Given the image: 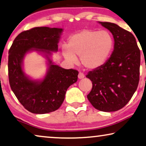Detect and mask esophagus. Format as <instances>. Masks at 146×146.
<instances>
[{
	"mask_svg": "<svg viewBox=\"0 0 146 146\" xmlns=\"http://www.w3.org/2000/svg\"><path fill=\"white\" fill-rule=\"evenodd\" d=\"M78 77H79V79H83V78L84 77V73H81V72H79V75H78Z\"/></svg>",
	"mask_w": 146,
	"mask_h": 146,
	"instance_id": "obj_1",
	"label": "esophagus"
}]
</instances>
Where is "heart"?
I'll list each match as a JSON object with an SVG mask.
<instances>
[{"label": "heart", "instance_id": "heart-1", "mask_svg": "<svg viewBox=\"0 0 146 146\" xmlns=\"http://www.w3.org/2000/svg\"><path fill=\"white\" fill-rule=\"evenodd\" d=\"M113 44V38L108 32L84 29L69 38L67 48L63 50V54L66 59L73 64L77 62L76 56H80L82 66L94 70L106 62Z\"/></svg>", "mask_w": 146, "mask_h": 146}]
</instances>
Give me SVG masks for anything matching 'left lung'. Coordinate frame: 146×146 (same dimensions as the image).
Listing matches in <instances>:
<instances>
[{
    "mask_svg": "<svg viewBox=\"0 0 146 146\" xmlns=\"http://www.w3.org/2000/svg\"><path fill=\"white\" fill-rule=\"evenodd\" d=\"M99 23L112 33L114 50L103 66L86 76L92 82L87 98L97 110L115 111L127 105L138 88L140 50L131 33L115 23Z\"/></svg>",
    "mask_w": 146,
    "mask_h": 146,
    "instance_id": "1",
    "label": "left lung"
}]
</instances>
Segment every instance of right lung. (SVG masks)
I'll return each mask as SVG.
<instances>
[{
    "label": "right lung",
    "mask_w": 146,
    "mask_h": 146,
    "mask_svg": "<svg viewBox=\"0 0 146 146\" xmlns=\"http://www.w3.org/2000/svg\"><path fill=\"white\" fill-rule=\"evenodd\" d=\"M62 31L60 28H32L19 33L8 51L11 89L21 105L33 113L44 114L57 110L64 100L67 88L77 80L79 71L54 65L48 57L49 69L41 81L29 79L23 71L25 54L31 49L48 54L56 52Z\"/></svg>",
    "instance_id": "obj_1"
}]
</instances>
